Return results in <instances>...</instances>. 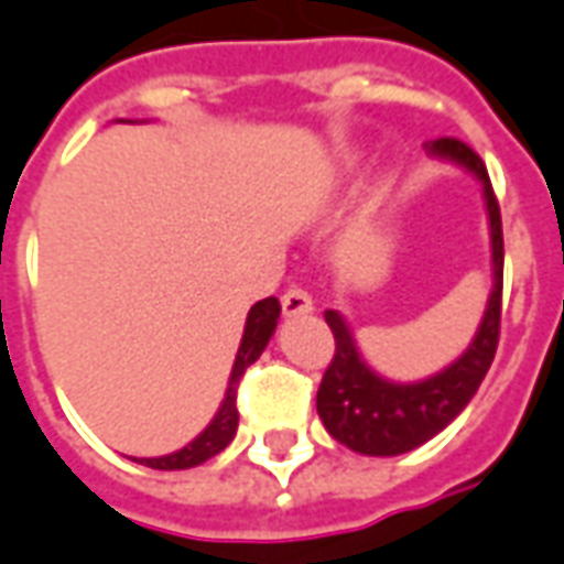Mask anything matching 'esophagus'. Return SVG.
<instances>
[{"label":"esophagus","mask_w":564,"mask_h":564,"mask_svg":"<svg viewBox=\"0 0 564 564\" xmlns=\"http://www.w3.org/2000/svg\"><path fill=\"white\" fill-rule=\"evenodd\" d=\"M282 313L285 315H306L313 313V297L306 294L303 289H289L285 294H282Z\"/></svg>","instance_id":"1"}]
</instances>
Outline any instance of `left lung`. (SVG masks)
<instances>
[{
	"instance_id": "left-lung-1",
	"label": "left lung",
	"mask_w": 564,
	"mask_h": 564,
	"mask_svg": "<svg viewBox=\"0 0 564 564\" xmlns=\"http://www.w3.org/2000/svg\"><path fill=\"white\" fill-rule=\"evenodd\" d=\"M425 148L431 158L465 166L482 185L489 234H492V294L486 303L480 330L470 339L465 355L422 382H391L373 373L358 352L346 318L327 310L325 322L334 330L337 349L322 377L315 406L327 434L361 455L410 453L422 443H429L434 434H441L477 394L486 370L492 367L498 334H501L505 234H501V209H498L486 163L480 161L477 151H470L458 139H434Z\"/></svg>"
}]
</instances>
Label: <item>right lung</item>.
<instances>
[{
	"instance_id": "right-lung-1",
	"label": "right lung",
	"mask_w": 564,
	"mask_h": 564,
	"mask_svg": "<svg viewBox=\"0 0 564 564\" xmlns=\"http://www.w3.org/2000/svg\"><path fill=\"white\" fill-rule=\"evenodd\" d=\"M279 313L282 306L275 297H263L249 310V318H246V330H242V343H239L237 361H234V370H230V382H227L225 401L218 406V413L212 419L206 431L194 437V441L182 446L178 453L161 455V458H139V465L154 467V470H185V467H197L203 462H209L212 455H218L225 449L227 443L234 441L239 425L237 413V389L239 379L246 373V367H251L261 352L267 349V343L273 337L275 322H279Z\"/></svg>"
}]
</instances>
